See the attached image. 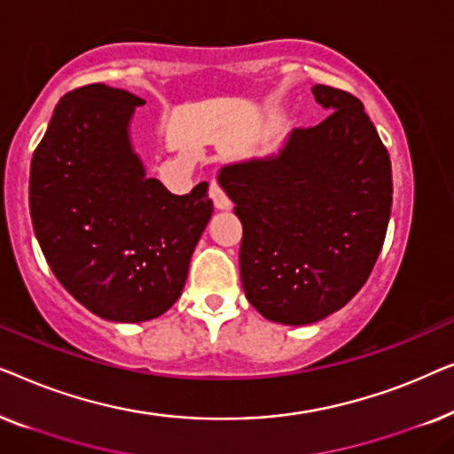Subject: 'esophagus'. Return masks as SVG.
Segmentation results:
<instances>
[{
    "instance_id": "esophagus-1",
    "label": "esophagus",
    "mask_w": 454,
    "mask_h": 454,
    "mask_svg": "<svg viewBox=\"0 0 454 454\" xmlns=\"http://www.w3.org/2000/svg\"><path fill=\"white\" fill-rule=\"evenodd\" d=\"M210 198H213L215 208L225 210V208L231 207V200H229L227 194H225V192H223V188L216 182H210Z\"/></svg>"
}]
</instances>
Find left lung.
Listing matches in <instances>:
<instances>
[{"label": "left lung", "instance_id": "8db88e82", "mask_svg": "<svg viewBox=\"0 0 454 454\" xmlns=\"http://www.w3.org/2000/svg\"><path fill=\"white\" fill-rule=\"evenodd\" d=\"M333 111L294 129L275 154L221 167L219 184L244 225L239 272L264 318L314 325L364 287L382 250L393 207V169L364 105L312 86Z\"/></svg>", "mask_w": 454, "mask_h": 454}]
</instances>
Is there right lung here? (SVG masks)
<instances>
[{
	"label": "right lung",
	"instance_id": "obj_1",
	"mask_svg": "<svg viewBox=\"0 0 454 454\" xmlns=\"http://www.w3.org/2000/svg\"><path fill=\"white\" fill-rule=\"evenodd\" d=\"M145 98L89 84L59 98L30 163V219L58 281L92 314L145 322L182 295L207 229L208 184L176 196L129 138Z\"/></svg>",
	"mask_w": 454,
	"mask_h": 454
}]
</instances>
